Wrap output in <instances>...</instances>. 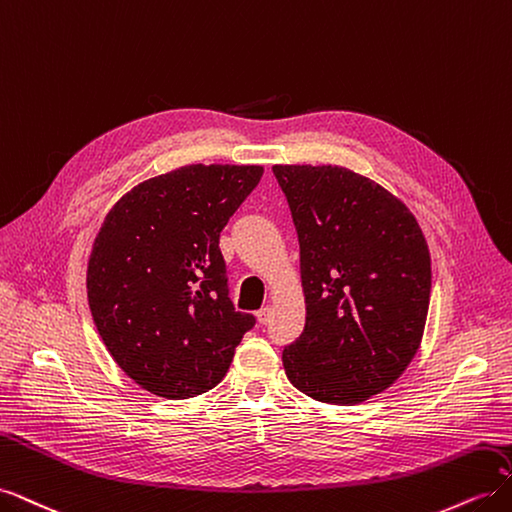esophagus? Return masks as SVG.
Listing matches in <instances>:
<instances>
[{"instance_id":"esophagus-1","label":"esophagus","mask_w":512,"mask_h":512,"mask_svg":"<svg viewBox=\"0 0 512 512\" xmlns=\"http://www.w3.org/2000/svg\"><path fill=\"white\" fill-rule=\"evenodd\" d=\"M271 314H273V307L271 305H265V307H262V309H258V322L260 324H267L269 320H271Z\"/></svg>"}]
</instances>
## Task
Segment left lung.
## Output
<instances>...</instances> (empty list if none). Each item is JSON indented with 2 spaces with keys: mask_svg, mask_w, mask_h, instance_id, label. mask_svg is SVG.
Returning a JSON list of instances; mask_svg holds the SVG:
<instances>
[{
  "mask_svg": "<svg viewBox=\"0 0 512 512\" xmlns=\"http://www.w3.org/2000/svg\"><path fill=\"white\" fill-rule=\"evenodd\" d=\"M301 250L305 329L284 348L307 397L361 404L404 374L421 346L431 258L410 209L342 166L277 164Z\"/></svg>",
  "mask_w": 512,
  "mask_h": 512,
  "instance_id": "1",
  "label": "left lung"
}]
</instances>
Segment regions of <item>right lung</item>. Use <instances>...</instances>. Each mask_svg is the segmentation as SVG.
<instances>
[{
    "mask_svg": "<svg viewBox=\"0 0 512 512\" xmlns=\"http://www.w3.org/2000/svg\"><path fill=\"white\" fill-rule=\"evenodd\" d=\"M262 173L254 164L181 166L108 211L87 265L89 309L106 350L145 391L207 393L256 324L228 297L220 232Z\"/></svg>",
    "mask_w": 512,
    "mask_h": 512,
    "instance_id": "obj_1",
    "label": "right lung"
}]
</instances>
